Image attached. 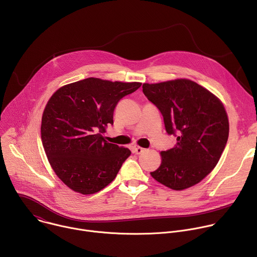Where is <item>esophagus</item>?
Returning <instances> with one entry per match:
<instances>
[{"label": "esophagus", "instance_id": "1", "mask_svg": "<svg viewBox=\"0 0 257 257\" xmlns=\"http://www.w3.org/2000/svg\"><path fill=\"white\" fill-rule=\"evenodd\" d=\"M133 151H134V153H135L136 155H141L145 150L142 149V148H140V146H138V145H134V146H133Z\"/></svg>", "mask_w": 257, "mask_h": 257}]
</instances>
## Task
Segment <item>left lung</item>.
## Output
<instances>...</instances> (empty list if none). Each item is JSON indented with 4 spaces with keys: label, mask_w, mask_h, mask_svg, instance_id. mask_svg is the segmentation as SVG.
Here are the masks:
<instances>
[{
    "label": "left lung",
    "mask_w": 257,
    "mask_h": 257,
    "mask_svg": "<svg viewBox=\"0 0 257 257\" xmlns=\"http://www.w3.org/2000/svg\"><path fill=\"white\" fill-rule=\"evenodd\" d=\"M142 91L162 113L166 131L177 136L173 149L162 152V164L151 175L173 190H184L216 166L229 137L222 101L189 79L143 83Z\"/></svg>",
    "instance_id": "obj_1"
}]
</instances>
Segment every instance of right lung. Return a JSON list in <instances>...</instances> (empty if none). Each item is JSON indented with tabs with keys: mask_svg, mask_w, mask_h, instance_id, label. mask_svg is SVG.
<instances>
[{
	"mask_svg": "<svg viewBox=\"0 0 257 257\" xmlns=\"http://www.w3.org/2000/svg\"><path fill=\"white\" fill-rule=\"evenodd\" d=\"M140 86L90 77L62 86L49 99L42 118L43 145L54 172L73 191H100L131 155L101 133L113 125L119 100Z\"/></svg>",
	"mask_w": 257,
	"mask_h": 257,
	"instance_id": "right-lung-1",
	"label": "right lung"
}]
</instances>
